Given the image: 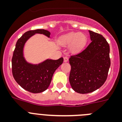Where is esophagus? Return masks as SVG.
I'll list each match as a JSON object with an SVG mask.
<instances>
[{"label":"esophagus","mask_w":122,"mask_h":122,"mask_svg":"<svg viewBox=\"0 0 122 122\" xmlns=\"http://www.w3.org/2000/svg\"><path fill=\"white\" fill-rule=\"evenodd\" d=\"M63 60H64V62H67L68 61V57H63Z\"/></svg>","instance_id":"esophagus-1"}]
</instances>
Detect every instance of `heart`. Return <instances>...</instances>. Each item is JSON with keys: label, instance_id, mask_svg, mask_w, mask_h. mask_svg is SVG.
<instances>
[{"label": "heart", "instance_id": "b5f03b06", "mask_svg": "<svg viewBox=\"0 0 122 122\" xmlns=\"http://www.w3.org/2000/svg\"><path fill=\"white\" fill-rule=\"evenodd\" d=\"M87 37L84 34L80 33H71L62 37L60 43L62 45H70V50L74 52L81 51L85 46Z\"/></svg>", "mask_w": 122, "mask_h": 122}]
</instances>
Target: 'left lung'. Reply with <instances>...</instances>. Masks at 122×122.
Listing matches in <instances>:
<instances>
[{
	"mask_svg": "<svg viewBox=\"0 0 122 122\" xmlns=\"http://www.w3.org/2000/svg\"><path fill=\"white\" fill-rule=\"evenodd\" d=\"M91 42L85 50L69 59V80L74 91L87 94L104 84L111 65L109 45L103 36L89 31Z\"/></svg>",
	"mask_w": 122,
	"mask_h": 122,
	"instance_id": "left-lung-1",
	"label": "left lung"
}]
</instances>
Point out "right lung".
Listing matches in <instances>:
<instances>
[{"label":"right lung","mask_w":122,"mask_h":122,"mask_svg":"<svg viewBox=\"0 0 122 122\" xmlns=\"http://www.w3.org/2000/svg\"><path fill=\"white\" fill-rule=\"evenodd\" d=\"M35 34L50 37V32L45 30H31L18 39L12 58V72L17 83L32 93L43 92L51 83L56 70L62 64L63 57L57 60L47 59L39 64L28 63L23 56V48L26 41Z\"/></svg>","instance_id":"add662e5"}]
</instances>
